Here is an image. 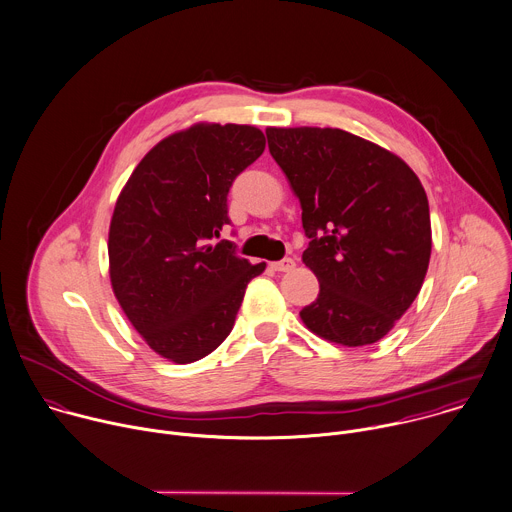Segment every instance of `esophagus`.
<instances>
[{
  "instance_id": "obj_1",
  "label": "esophagus",
  "mask_w": 512,
  "mask_h": 512,
  "mask_svg": "<svg viewBox=\"0 0 512 512\" xmlns=\"http://www.w3.org/2000/svg\"><path fill=\"white\" fill-rule=\"evenodd\" d=\"M294 266H296V262H294L292 258H282V260L270 264V268L276 270V272H288V270H292Z\"/></svg>"
}]
</instances>
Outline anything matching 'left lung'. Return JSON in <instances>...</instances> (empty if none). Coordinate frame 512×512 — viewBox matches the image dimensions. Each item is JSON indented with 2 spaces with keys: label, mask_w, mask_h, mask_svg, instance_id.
I'll return each mask as SVG.
<instances>
[{
  "label": "left lung",
  "mask_w": 512,
  "mask_h": 512,
  "mask_svg": "<svg viewBox=\"0 0 512 512\" xmlns=\"http://www.w3.org/2000/svg\"><path fill=\"white\" fill-rule=\"evenodd\" d=\"M268 148L302 206L304 264L320 282L300 310L342 346L386 336L418 296L432 232L418 176L392 152L338 128H268Z\"/></svg>",
  "instance_id": "obj_1"
}]
</instances>
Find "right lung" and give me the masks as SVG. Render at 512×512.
Instances as JSON below:
<instances>
[{
  "mask_svg": "<svg viewBox=\"0 0 512 512\" xmlns=\"http://www.w3.org/2000/svg\"><path fill=\"white\" fill-rule=\"evenodd\" d=\"M266 148L254 126L196 124L156 144L126 182L110 222L114 294L146 344L176 364L214 352L232 332L250 264L220 238L228 192Z\"/></svg>",
  "mask_w": 512,
  "mask_h": 512,
  "instance_id": "right-lung-1",
  "label": "right lung"
}]
</instances>
